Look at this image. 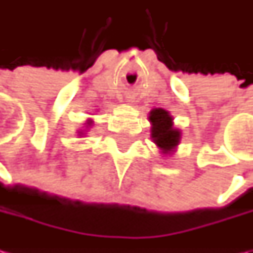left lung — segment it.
Instances as JSON below:
<instances>
[{"mask_svg":"<svg viewBox=\"0 0 253 253\" xmlns=\"http://www.w3.org/2000/svg\"><path fill=\"white\" fill-rule=\"evenodd\" d=\"M149 122H151V138L153 143L159 148L161 155L170 156L176 148L179 146L181 139V131L174 128L173 117L169 111L163 108H153L149 112Z\"/></svg>","mask_w":253,"mask_h":253,"instance_id":"8db88e82","label":"left lung"}]
</instances>
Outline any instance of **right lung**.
<instances>
[{
	"instance_id": "right-lung-1",
	"label": "right lung",
	"mask_w": 253,
	"mask_h": 253,
	"mask_svg": "<svg viewBox=\"0 0 253 253\" xmlns=\"http://www.w3.org/2000/svg\"><path fill=\"white\" fill-rule=\"evenodd\" d=\"M92 124H94L92 120H87V122H85V129H87V128H90V126H92ZM85 129H83V131H79V136L84 135V132H87Z\"/></svg>"
}]
</instances>
